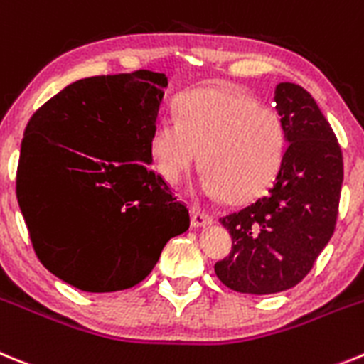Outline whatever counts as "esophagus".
Listing matches in <instances>:
<instances>
[{"label":"esophagus","mask_w":364,"mask_h":364,"mask_svg":"<svg viewBox=\"0 0 364 364\" xmlns=\"http://www.w3.org/2000/svg\"><path fill=\"white\" fill-rule=\"evenodd\" d=\"M190 225L194 228L206 227V225H212V218L198 206H190Z\"/></svg>","instance_id":"esophagus-1"}]
</instances>
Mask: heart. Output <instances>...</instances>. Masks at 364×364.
<instances>
[{"mask_svg": "<svg viewBox=\"0 0 364 364\" xmlns=\"http://www.w3.org/2000/svg\"><path fill=\"white\" fill-rule=\"evenodd\" d=\"M176 110L178 121H158L150 136V154L166 181H185L201 154V190L210 198L252 201L276 181L287 134L272 107L239 90L210 87L185 94Z\"/></svg>", "mask_w": 364, "mask_h": 364, "instance_id": "b5f03b06", "label": "heart"}]
</instances>
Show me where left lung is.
I'll use <instances>...</instances> for the list:
<instances>
[{
    "label": "left lung",
    "instance_id": "8db88e82",
    "mask_svg": "<svg viewBox=\"0 0 364 364\" xmlns=\"http://www.w3.org/2000/svg\"><path fill=\"white\" fill-rule=\"evenodd\" d=\"M276 110L287 134L283 165L264 196L221 218L232 250L215 276L235 292L277 294L296 287L336 228L343 154L314 97L296 83L276 87Z\"/></svg>",
    "mask_w": 364,
    "mask_h": 364
}]
</instances>
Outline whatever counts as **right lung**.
Segmentation results:
<instances>
[{
	"instance_id": "obj_1",
	"label": "right lung",
	"mask_w": 364,
	"mask_h": 364,
	"mask_svg": "<svg viewBox=\"0 0 364 364\" xmlns=\"http://www.w3.org/2000/svg\"><path fill=\"white\" fill-rule=\"evenodd\" d=\"M166 85L152 70L85 77L25 129L16 196L32 247L48 272L83 292L141 283L166 241L188 230L186 206L149 168Z\"/></svg>"
}]
</instances>
